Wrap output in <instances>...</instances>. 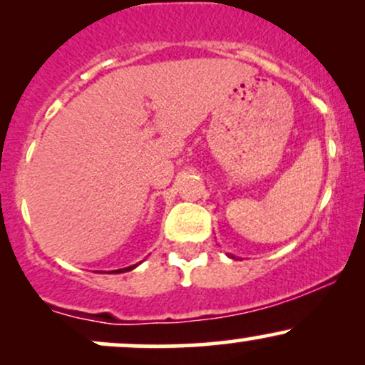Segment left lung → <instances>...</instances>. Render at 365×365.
<instances>
[{
  "label": "left lung",
  "mask_w": 365,
  "mask_h": 365,
  "mask_svg": "<svg viewBox=\"0 0 365 365\" xmlns=\"http://www.w3.org/2000/svg\"><path fill=\"white\" fill-rule=\"evenodd\" d=\"M230 257H232V259H235V255H230Z\"/></svg>",
  "instance_id": "1"
}]
</instances>
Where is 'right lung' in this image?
<instances>
[{"label":"right lung","mask_w":365,"mask_h":365,"mask_svg":"<svg viewBox=\"0 0 365 365\" xmlns=\"http://www.w3.org/2000/svg\"><path fill=\"white\" fill-rule=\"evenodd\" d=\"M139 264H140V262H137V264H133V266H128V267H123V269H115V271H111V273H116V274H118V273H127V271H132V269H135V267H137V266H139Z\"/></svg>","instance_id":"add662e5"}]
</instances>
